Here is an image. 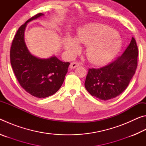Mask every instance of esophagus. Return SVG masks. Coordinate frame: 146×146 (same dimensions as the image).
<instances>
[{
	"label": "esophagus",
	"instance_id": "1",
	"mask_svg": "<svg viewBox=\"0 0 146 146\" xmlns=\"http://www.w3.org/2000/svg\"><path fill=\"white\" fill-rule=\"evenodd\" d=\"M80 66V64H79L78 62H73L71 63L70 66V68L71 70H73V69H75L76 68L78 67V66Z\"/></svg>",
	"mask_w": 146,
	"mask_h": 146
}]
</instances>
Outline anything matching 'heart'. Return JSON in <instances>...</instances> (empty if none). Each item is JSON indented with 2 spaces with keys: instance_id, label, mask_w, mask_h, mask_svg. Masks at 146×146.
<instances>
[{
  "instance_id": "b5f03b06",
  "label": "heart",
  "mask_w": 146,
  "mask_h": 146,
  "mask_svg": "<svg viewBox=\"0 0 146 146\" xmlns=\"http://www.w3.org/2000/svg\"><path fill=\"white\" fill-rule=\"evenodd\" d=\"M80 44L87 46L88 60L95 65L108 63L119 51L121 43L117 32L104 24L91 23L79 29L76 37L67 35L64 46L69 56L73 57L81 50Z\"/></svg>"
}]
</instances>
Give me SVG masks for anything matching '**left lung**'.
Returning a JSON list of instances; mask_svg holds the SVG:
<instances>
[{"label":"left lung","instance_id":"1","mask_svg":"<svg viewBox=\"0 0 146 146\" xmlns=\"http://www.w3.org/2000/svg\"><path fill=\"white\" fill-rule=\"evenodd\" d=\"M138 47L132 37L122 55L108 65L99 69H90L85 88L91 95L108 100L120 95L129 85L137 67Z\"/></svg>","mask_w":146,"mask_h":146}]
</instances>
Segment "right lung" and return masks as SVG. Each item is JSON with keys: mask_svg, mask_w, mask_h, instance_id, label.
I'll list each match as a JSON object with an SVG mask.
<instances>
[{"mask_svg": "<svg viewBox=\"0 0 146 146\" xmlns=\"http://www.w3.org/2000/svg\"><path fill=\"white\" fill-rule=\"evenodd\" d=\"M38 13L19 28L12 42L10 62L21 86L30 95L37 98L53 95L62 85L70 62H64L53 55L40 58L29 52L24 40L27 24L42 16Z\"/></svg>", "mask_w": 146, "mask_h": 146, "instance_id": "1", "label": "right lung"}]
</instances>
